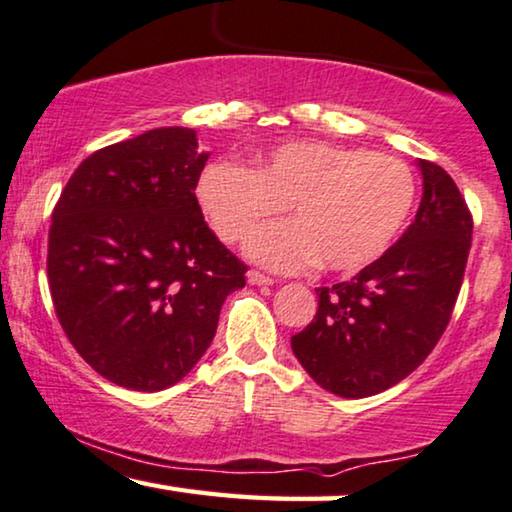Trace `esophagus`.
Masks as SVG:
<instances>
[{"label": "esophagus", "instance_id": "34e87169", "mask_svg": "<svg viewBox=\"0 0 512 512\" xmlns=\"http://www.w3.org/2000/svg\"><path fill=\"white\" fill-rule=\"evenodd\" d=\"M247 282L254 284V286H270V284H275V279L261 275L258 270H249L247 272Z\"/></svg>", "mask_w": 512, "mask_h": 512}]
</instances>
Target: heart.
I'll return each instance as SVG.
<instances>
[{
  "label": "heart",
  "mask_w": 512,
  "mask_h": 512,
  "mask_svg": "<svg viewBox=\"0 0 512 512\" xmlns=\"http://www.w3.org/2000/svg\"><path fill=\"white\" fill-rule=\"evenodd\" d=\"M198 202L223 242H242L289 204L293 222L273 224L247 242L256 263L298 272L319 263L356 272L377 261L401 233L415 205V174L389 153L356 146L286 142L258 163L209 165Z\"/></svg>",
  "instance_id": "obj_1"
}]
</instances>
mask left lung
<instances>
[{
	"instance_id": "left-lung-1",
	"label": "left lung",
	"mask_w": 512,
	"mask_h": 512,
	"mask_svg": "<svg viewBox=\"0 0 512 512\" xmlns=\"http://www.w3.org/2000/svg\"><path fill=\"white\" fill-rule=\"evenodd\" d=\"M415 221L347 282L319 286V310L291 349L321 389L366 398L408 377L443 335L471 251L473 219L450 174L429 160Z\"/></svg>"
}]
</instances>
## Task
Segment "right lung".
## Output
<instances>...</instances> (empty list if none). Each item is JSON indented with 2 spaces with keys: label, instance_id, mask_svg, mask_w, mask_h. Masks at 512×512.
Here are the masks:
<instances>
[{
  "label": "right lung",
  "instance_id": "1",
  "mask_svg": "<svg viewBox=\"0 0 512 512\" xmlns=\"http://www.w3.org/2000/svg\"><path fill=\"white\" fill-rule=\"evenodd\" d=\"M209 153L191 128H156L76 167L53 209L48 284L62 331L104 380L160 391L212 345L247 265L195 198Z\"/></svg>",
  "mask_w": 512,
  "mask_h": 512
}]
</instances>
